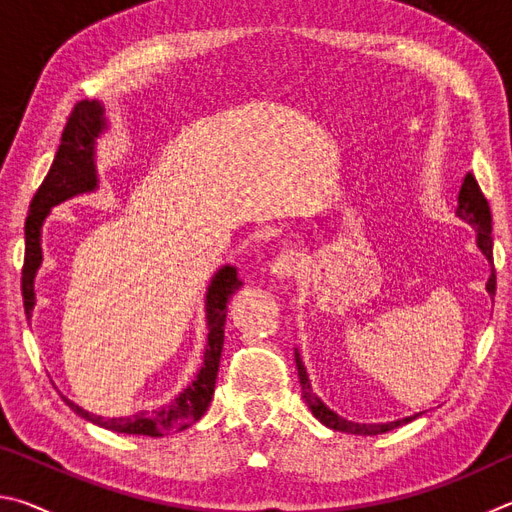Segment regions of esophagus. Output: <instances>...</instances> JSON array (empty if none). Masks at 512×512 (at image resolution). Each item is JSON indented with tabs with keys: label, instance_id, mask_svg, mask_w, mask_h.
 Instances as JSON below:
<instances>
[{
	"label": "esophagus",
	"instance_id": "34e87169",
	"mask_svg": "<svg viewBox=\"0 0 512 512\" xmlns=\"http://www.w3.org/2000/svg\"><path fill=\"white\" fill-rule=\"evenodd\" d=\"M268 268H271L277 280H289L291 275H296L302 268V255L296 253V250H282V253H277L271 259Z\"/></svg>",
	"mask_w": 512,
	"mask_h": 512
}]
</instances>
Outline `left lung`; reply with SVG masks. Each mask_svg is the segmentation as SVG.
<instances>
[{
  "instance_id": "8db88e82",
  "label": "left lung",
  "mask_w": 512,
  "mask_h": 512,
  "mask_svg": "<svg viewBox=\"0 0 512 512\" xmlns=\"http://www.w3.org/2000/svg\"><path fill=\"white\" fill-rule=\"evenodd\" d=\"M456 216H461L465 223H470L472 228L476 230V246L481 248V253L488 257V262L492 264V214H490L488 198L483 196L481 187H479V183H476V178L472 176V173H467L463 185H461V192H458ZM485 289H488L490 296H495V291H497L495 266H492V275H490L488 284H485ZM296 366H298V377H300V386H302V397H305V402L311 409V413H314L316 418L325 424V427L334 429V431L354 433V436H377V433H386L391 429L402 427V424L411 422L420 415V413H415V415H411V418H402V420L384 422V424L350 422V420L341 418L339 413H334L332 409H329V406H325L323 402H320V397L314 391H311L307 368H305V363H302L298 350H296Z\"/></svg>"
}]
</instances>
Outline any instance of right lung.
<instances>
[{
	"label": "right lung",
	"mask_w": 512,
	"mask_h": 512,
	"mask_svg": "<svg viewBox=\"0 0 512 512\" xmlns=\"http://www.w3.org/2000/svg\"><path fill=\"white\" fill-rule=\"evenodd\" d=\"M106 128V117L99 101H81L67 119V126L60 137V146L56 151L54 164L42 180L36 196H33L27 225H24V266H22V300L24 314L31 318V311L36 307V273L42 264V246H40V230L45 223L51 207L67 201L76 194H85L97 189V164H94V144L97 137ZM241 287V280L235 266H223L212 277L210 289L205 296V311H207V345L203 368L196 379L189 384L183 393L169 406L153 413H137L124 415V418H101V415L88 413L79 404L69 402L63 397L65 404L81 418L99 424L103 429L117 433H137V436L158 438L164 433H173L180 429L192 427L196 420L203 418L207 406L212 402L216 372H219L221 350H223V329H225V311H228V300L232 293Z\"/></svg>",
	"instance_id": "obj_1"
}]
</instances>
